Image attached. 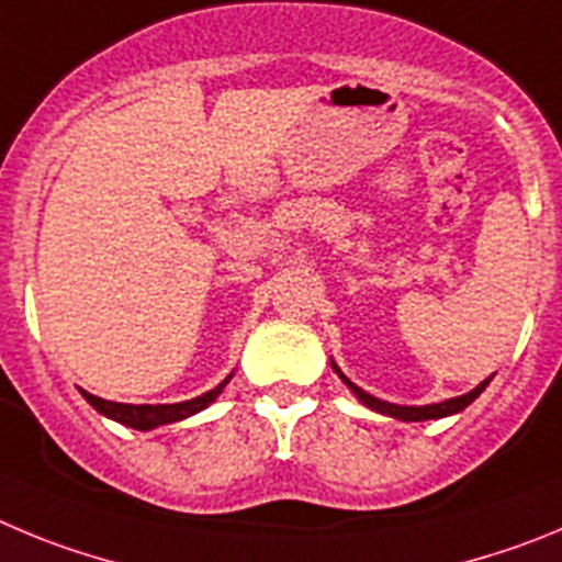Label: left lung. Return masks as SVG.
Returning a JSON list of instances; mask_svg holds the SVG:
<instances>
[{"mask_svg": "<svg viewBox=\"0 0 562 562\" xmlns=\"http://www.w3.org/2000/svg\"><path fill=\"white\" fill-rule=\"evenodd\" d=\"M336 372H338V369H336ZM338 375H341V372H338ZM341 381L347 383V386H350L352 392H356V397L363 403V406L375 408V412L386 414V417L406 419V423H419V419H439V417H448V414L462 412L464 406H470V403L476 401L479 394L484 392V386H487V383H490V378H487V381L479 383V386L473 389V392L462 394V397H451V401H445V403H431V406H394V403L378 401V397L367 394V392H363V389H358L356 383H350L344 375H341Z\"/></svg>", "mask_w": 562, "mask_h": 562, "instance_id": "1", "label": "left lung"}]
</instances>
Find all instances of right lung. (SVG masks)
I'll use <instances>...</instances> for the list:
<instances>
[{
	"mask_svg": "<svg viewBox=\"0 0 562 562\" xmlns=\"http://www.w3.org/2000/svg\"><path fill=\"white\" fill-rule=\"evenodd\" d=\"M226 383H229V378H226L224 383H218L215 389H210V392L201 394V397H193V401H184V403H165V406H131V403H111V401H103V397H94V394L83 392V389H80V392H83L86 403L98 408L103 417L117 419V423H123V426L139 428V431H148V428L168 426V423H176V419H184L190 417V414L206 408L215 397H218L221 389H224Z\"/></svg>",
	"mask_w": 562,
	"mask_h": 562,
	"instance_id": "add662e5",
	"label": "right lung"
}]
</instances>
